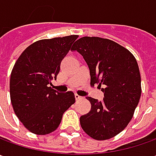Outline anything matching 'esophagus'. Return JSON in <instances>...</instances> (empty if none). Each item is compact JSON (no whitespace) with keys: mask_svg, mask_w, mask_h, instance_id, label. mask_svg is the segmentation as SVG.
<instances>
[{"mask_svg":"<svg viewBox=\"0 0 156 156\" xmlns=\"http://www.w3.org/2000/svg\"><path fill=\"white\" fill-rule=\"evenodd\" d=\"M75 98H76V100H77V101H78V100H80V99H81V98H81V97H80V96H79V95H78V94H75Z\"/></svg>","mask_w":156,"mask_h":156,"instance_id":"34e87169","label":"esophagus"}]
</instances>
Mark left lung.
<instances>
[{
  "label": "left lung",
  "instance_id": "1",
  "mask_svg": "<svg viewBox=\"0 0 156 156\" xmlns=\"http://www.w3.org/2000/svg\"><path fill=\"white\" fill-rule=\"evenodd\" d=\"M72 50L83 57L90 69V83H98L105 96L102 101L87 97L91 109L81 115V127L96 140L112 138L129 124L141 98L136 59L115 41L99 37L80 38Z\"/></svg>",
  "mask_w": 156,
  "mask_h": 156
}]
</instances>
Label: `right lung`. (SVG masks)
I'll return each instance as SVG.
<instances>
[{
	"label": "right lung",
	"instance_id": "right-lung-1",
	"mask_svg": "<svg viewBox=\"0 0 156 156\" xmlns=\"http://www.w3.org/2000/svg\"><path fill=\"white\" fill-rule=\"evenodd\" d=\"M78 37L70 35L36 41L14 64L9 86L11 103L20 121L34 134L54 131L65 111L75 103L73 91L60 93L50 85Z\"/></svg>",
	"mask_w": 156,
	"mask_h": 156
}]
</instances>
